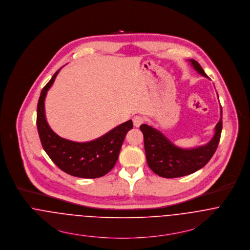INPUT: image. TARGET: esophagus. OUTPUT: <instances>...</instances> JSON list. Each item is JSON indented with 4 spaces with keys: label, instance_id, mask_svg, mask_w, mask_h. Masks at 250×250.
<instances>
[{
    "label": "esophagus",
    "instance_id": "esophagus-1",
    "mask_svg": "<svg viewBox=\"0 0 250 250\" xmlns=\"http://www.w3.org/2000/svg\"><path fill=\"white\" fill-rule=\"evenodd\" d=\"M132 121H133V125H134V126L139 127V126H140V125L145 122V119H144L142 116L136 115V116H134V117H133Z\"/></svg>",
    "mask_w": 250,
    "mask_h": 250
}]
</instances>
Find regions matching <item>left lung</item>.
<instances>
[{"mask_svg":"<svg viewBox=\"0 0 250 250\" xmlns=\"http://www.w3.org/2000/svg\"><path fill=\"white\" fill-rule=\"evenodd\" d=\"M189 61L198 74L208 78L198 62L194 59ZM140 129L144 135L146 162L151 170L166 178L185 176L205 166L217 150L222 134V106L221 119L215 127L214 137L206 145L195 148L185 149L178 147L159 130L146 124H143Z\"/></svg>","mask_w":250,"mask_h":250,"instance_id":"1","label":"left lung"}]
</instances>
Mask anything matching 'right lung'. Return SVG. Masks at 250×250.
<instances>
[{
  "mask_svg": "<svg viewBox=\"0 0 250 250\" xmlns=\"http://www.w3.org/2000/svg\"><path fill=\"white\" fill-rule=\"evenodd\" d=\"M60 69L42 89L38 100L36 125L42 146L56 166L70 175L81 178L104 176L115 166L125 137L133 127L132 121L129 120L90 142H73L58 136L47 123L45 98Z\"/></svg>",
  "mask_w": 250,
  "mask_h": 250,
  "instance_id": "add662e5",
  "label": "right lung"
}]
</instances>
